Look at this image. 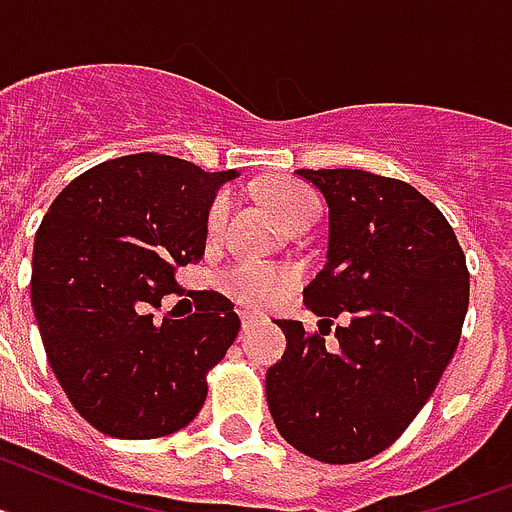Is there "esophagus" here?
<instances>
[{"label": "esophagus", "instance_id": "esophagus-1", "mask_svg": "<svg viewBox=\"0 0 512 512\" xmlns=\"http://www.w3.org/2000/svg\"><path fill=\"white\" fill-rule=\"evenodd\" d=\"M240 322H243V332H248V329H253L256 324H259V319H256L253 314H243L240 316Z\"/></svg>", "mask_w": 512, "mask_h": 512}]
</instances>
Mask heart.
I'll return each mask as SVG.
<instances>
[{
    "instance_id": "heart-1",
    "label": "heart",
    "mask_w": 512,
    "mask_h": 512,
    "mask_svg": "<svg viewBox=\"0 0 512 512\" xmlns=\"http://www.w3.org/2000/svg\"><path fill=\"white\" fill-rule=\"evenodd\" d=\"M264 201L285 227L319 214V198L306 185L295 183V180H274V183L266 185ZM227 214H230V193H217V198L209 206V214H206V227H209L211 235L222 232ZM293 282L295 274L290 269L274 264L240 261V264L227 266L222 272V285H225L227 293L235 295L240 303L256 308L272 306V303L280 301Z\"/></svg>"
}]
</instances>
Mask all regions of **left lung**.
Instances as JSON below:
<instances>
[{"mask_svg": "<svg viewBox=\"0 0 512 512\" xmlns=\"http://www.w3.org/2000/svg\"><path fill=\"white\" fill-rule=\"evenodd\" d=\"M329 206L327 264L303 290L319 332L280 319L266 371L282 437L322 463L374 458L408 429L453 358L468 266L445 214L413 185L363 170H298ZM337 315L346 324L326 340Z\"/></svg>", "mask_w": 512, "mask_h": 512, "instance_id": "8db88e82", "label": "left lung"}]
</instances>
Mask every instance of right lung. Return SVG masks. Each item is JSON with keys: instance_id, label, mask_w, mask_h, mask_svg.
<instances>
[{"instance_id": "obj_1", "label": "right lung", "mask_w": 512, "mask_h": 512, "mask_svg": "<svg viewBox=\"0 0 512 512\" xmlns=\"http://www.w3.org/2000/svg\"><path fill=\"white\" fill-rule=\"evenodd\" d=\"M232 177L146 151L96 164L46 211L33 243V314L54 377L101 434L167 437L201 411L206 374L240 319L214 290L183 319L162 303L183 295L175 272L201 261L206 214Z\"/></svg>"}]
</instances>
